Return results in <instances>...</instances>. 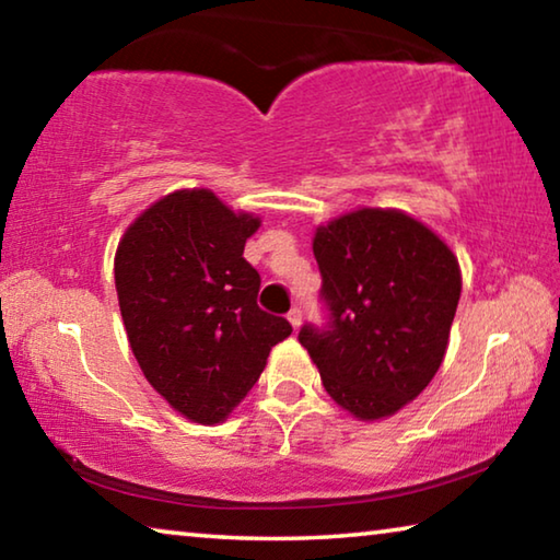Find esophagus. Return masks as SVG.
Returning a JSON list of instances; mask_svg holds the SVG:
<instances>
[{"instance_id":"34e87169","label":"esophagus","mask_w":560,"mask_h":560,"mask_svg":"<svg viewBox=\"0 0 560 560\" xmlns=\"http://www.w3.org/2000/svg\"><path fill=\"white\" fill-rule=\"evenodd\" d=\"M289 320H291V326H293V330H299V328H301V320H303V314H301V308H299V306H293V308L289 311Z\"/></svg>"}]
</instances>
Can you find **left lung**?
<instances>
[{
	"mask_svg": "<svg viewBox=\"0 0 560 560\" xmlns=\"http://www.w3.org/2000/svg\"><path fill=\"white\" fill-rule=\"evenodd\" d=\"M326 326L301 346L326 393L360 420L415 400L440 371L462 293L457 257L422 222L397 210H358L318 226Z\"/></svg>",
	"mask_w": 560,
	"mask_h": 560,
	"instance_id": "obj_1",
	"label": "left lung"
}]
</instances>
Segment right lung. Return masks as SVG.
<instances>
[{
  "mask_svg": "<svg viewBox=\"0 0 560 560\" xmlns=\"http://www.w3.org/2000/svg\"><path fill=\"white\" fill-rule=\"evenodd\" d=\"M259 217L234 214L210 189L158 200L116 252L120 316L140 371L187 420L222 422L291 324L259 308L244 244Z\"/></svg>",
  "mask_w": 560,
  "mask_h": 560,
  "instance_id": "1",
  "label": "right lung"
}]
</instances>
